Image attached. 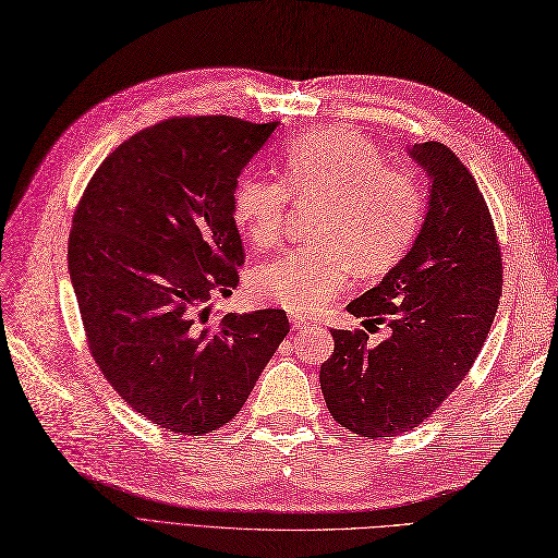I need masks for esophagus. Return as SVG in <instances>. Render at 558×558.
Returning a JSON list of instances; mask_svg holds the SVG:
<instances>
[{
  "mask_svg": "<svg viewBox=\"0 0 558 558\" xmlns=\"http://www.w3.org/2000/svg\"><path fill=\"white\" fill-rule=\"evenodd\" d=\"M305 325H308V319H303V317H299V315L292 317V327H294V329H303Z\"/></svg>",
  "mask_w": 558,
  "mask_h": 558,
  "instance_id": "34e87169",
  "label": "esophagus"
}]
</instances>
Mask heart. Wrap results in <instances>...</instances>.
I'll return each mask as SVG.
<instances>
[{"instance_id":"heart-1","label":"heart","mask_w":558,"mask_h":558,"mask_svg":"<svg viewBox=\"0 0 558 558\" xmlns=\"http://www.w3.org/2000/svg\"><path fill=\"white\" fill-rule=\"evenodd\" d=\"M282 169L284 185L245 173L231 194L233 222L259 250L280 243L290 196L296 204L322 202L311 229L315 243L290 250L250 278L259 303L317 313L343 290L354 266L362 276L387 274L417 241L422 183L410 169L385 165L366 134L352 128L303 134L284 150Z\"/></svg>"}]
</instances>
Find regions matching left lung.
Instances as JSON below:
<instances>
[{
  "label": "left lung",
  "mask_w": 558,
  "mask_h": 558,
  "mask_svg": "<svg viewBox=\"0 0 558 558\" xmlns=\"http://www.w3.org/2000/svg\"><path fill=\"white\" fill-rule=\"evenodd\" d=\"M410 157L430 175L428 213L410 253L348 305L364 325H389L371 345L364 329H333L319 368L331 417L362 438L399 436L434 415L487 340L502 292L500 245L469 167L440 141Z\"/></svg>",
  "instance_id": "left-lung-1"
}]
</instances>
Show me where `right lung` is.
Segmentation results:
<instances>
[{
  "instance_id": "add662e5",
  "label": "right lung",
  "mask_w": 558,
  "mask_h": 558,
  "mask_svg": "<svg viewBox=\"0 0 558 558\" xmlns=\"http://www.w3.org/2000/svg\"><path fill=\"white\" fill-rule=\"evenodd\" d=\"M276 128L161 120L101 161L74 210L69 274L89 354L124 403L173 434L236 417L290 333L284 311L210 313L245 262L233 185Z\"/></svg>"
}]
</instances>
